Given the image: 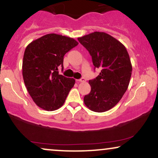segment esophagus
<instances>
[{
	"label": "esophagus",
	"instance_id": "esophagus-1",
	"mask_svg": "<svg viewBox=\"0 0 158 158\" xmlns=\"http://www.w3.org/2000/svg\"><path fill=\"white\" fill-rule=\"evenodd\" d=\"M77 81H80V82H85V78H81L80 79H77Z\"/></svg>",
	"mask_w": 158,
	"mask_h": 158
}]
</instances>
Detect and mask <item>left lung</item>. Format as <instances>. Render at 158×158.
I'll return each instance as SVG.
<instances>
[{
  "label": "left lung",
  "instance_id": "obj_1",
  "mask_svg": "<svg viewBox=\"0 0 158 158\" xmlns=\"http://www.w3.org/2000/svg\"><path fill=\"white\" fill-rule=\"evenodd\" d=\"M90 53L99 75L89 81L90 94L85 104L92 111L103 113L118 103L130 84L132 67L126 48L121 42L104 32L95 31L78 38Z\"/></svg>",
  "mask_w": 158,
  "mask_h": 158
}]
</instances>
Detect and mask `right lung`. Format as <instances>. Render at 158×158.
<instances>
[{"mask_svg": "<svg viewBox=\"0 0 158 158\" xmlns=\"http://www.w3.org/2000/svg\"><path fill=\"white\" fill-rule=\"evenodd\" d=\"M78 44L73 38L48 34L27 45L23 60V77L38 107L54 111L63 105L75 79L59 74L58 68H63L64 54Z\"/></svg>", "mask_w": 158, "mask_h": 158, "instance_id": "obj_1", "label": "right lung"}]
</instances>
